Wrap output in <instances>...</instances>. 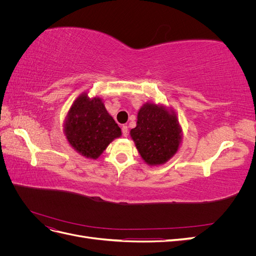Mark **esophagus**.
<instances>
[{
    "instance_id": "34e87169",
    "label": "esophagus",
    "mask_w": 256,
    "mask_h": 256,
    "mask_svg": "<svg viewBox=\"0 0 256 256\" xmlns=\"http://www.w3.org/2000/svg\"><path fill=\"white\" fill-rule=\"evenodd\" d=\"M122 132L124 136H128V127L126 125H124L122 127Z\"/></svg>"
}]
</instances>
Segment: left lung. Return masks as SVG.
Listing matches in <instances>:
<instances>
[{"instance_id": "left-lung-1", "label": "left lung", "mask_w": 256, "mask_h": 256, "mask_svg": "<svg viewBox=\"0 0 256 256\" xmlns=\"http://www.w3.org/2000/svg\"><path fill=\"white\" fill-rule=\"evenodd\" d=\"M177 115L162 104L146 102L138 112L136 127L130 130L138 154L148 166L166 164L177 152L182 138Z\"/></svg>"}]
</instances>
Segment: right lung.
Segmentation results:
<instances>
[{
    "label": "right lung",
    "instance_id": "obj_1",
    "mask_svg": "<svg viewBox=\"0 0 256 256\" xmlns=\"http://www.w3.org/2000/svg\"><path fill=\"white\" fill-rule=\"evenodd\" d=\"M64 134L74 150L85 158L97 159L114 138L122 136V131L102 99L90 98L88 92H83L67 113Z\"/></svg>",
    "mask_w": 256,
    "mask_h": 256
}]
</instances>
